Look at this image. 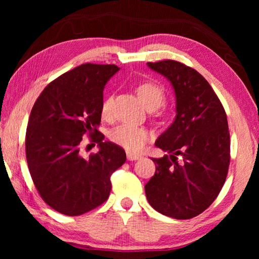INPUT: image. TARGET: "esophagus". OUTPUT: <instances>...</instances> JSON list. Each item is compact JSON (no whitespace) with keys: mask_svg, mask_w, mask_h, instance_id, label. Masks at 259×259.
I'll return each mask as SVG.
<instances>
[{"mask_svg":"<svg viewBox=\"0 0 259 259\" xmlns=\"http://www.w3.org/2000/svg\"><path fill=\"white\" fill-rule=\"evenodd\" d=\"M141 156L138 155V153H133V152H126V159L130 161H134V160H138V159H140Z\"/></svg>","mask_w":259,"mask_h":259,"instance_id":"esophagus-1","label":"esophagus"}]
</instances>
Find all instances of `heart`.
I'll return each mask as SVG.
<instances>
[{
    "label": "heart",
    "mask_w": 259,
    "mask_h": 259,
    "mask_svg": "<svg viewBox=\"0 0 259 259\" xmlns=\"http://www.w3.org/2000/svg\"><path fill=\"white\" fill-rule=\"evenodd\" d=\"M137 95L147 109L156 110L163 103L166 96L161 87L155 82L145 81L137 87ZM112 98H104L101 104L102 117L107 118L111 110ZM109 138L113 144L124 148L128 151L137 152L142 149L146 142L150 139L149 130L142 126H137L129 123H121L115 126L109 134Z\"/></svg>",
    "instance_id": "heart-1"
}]
</instances>
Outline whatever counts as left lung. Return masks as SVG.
Here are the masks:
<instances>
[{"label":"left lung","mask_w":259,"mask_h":259,"mask_svg":"<svg viewBox=\"0 0 259 259\" xmlns=\"http://www.w3.org/2000/svg\"><path fill=\"white\" fill-rule=\"evenodd\" d=\"M147 64L171 82L177 111L156 141L169 155L152 158L156 172L145 186L147 199L166 216L194 218L216 199L227 177V115L210 84L195 69L175 60Z\"/></svg>","instance_id":"8db88e82"}]
</instances>
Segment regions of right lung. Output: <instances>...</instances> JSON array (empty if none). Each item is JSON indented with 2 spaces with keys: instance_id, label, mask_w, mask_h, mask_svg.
Wrapping results in <instances>:
<instances>
[{
  "instance_id": "right-lung-1",
  "label": "right lung",
  "mask_w": 259,
  "mask_h": 259,
  "mask_svg": "<svg viewBox=\"0 0 259 259\" xmlns=\"http://www.w3.org/2000/svg\"><path fill=\"white\" fill-rule=\"evenodd\" d=\"M118 71L114 64L79 65L50 82L31 110L27 167L42 199L63 214L79 216L106 201L111 175L126 159L122 148L103 141L98 131L104 85ZM83 135L99 147L88 158L79 152Z\"/></svg>"
}]
</instances>
